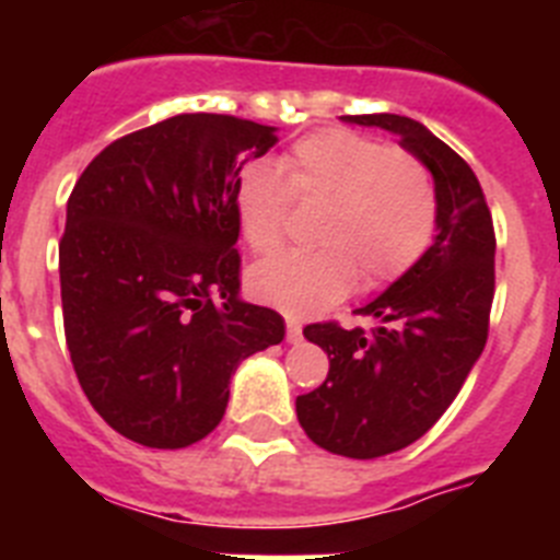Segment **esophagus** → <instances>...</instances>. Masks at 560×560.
Returning a JSON list of instances; mask_svg holds the SVG:
<instances>
[{
	"instance_id": "esophagus-1",
	"label": "esophagus",
	"mask_w": 560,
	"mask_h": 560,
	"mask_svg": "<svg viewBox=\"0 0 560 560\" xmlns=\"http://www.w3.org/2000/svg\"><path fill=\"white\" fill-rule=\"evenodd\" d=\"M285 339H289L291 345H296V341L303 339V328H300V323H296L294 316H285Z\"/></svg>"
}]
</instances>
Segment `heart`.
Wrapping results in <instances>:
<instances>
[{"label":"heart","mask_w":560,"mask_h":560,"mask_svg":"<svg viewBox=\"0 0 560 560\" xmlns=\"http://www.w3.org/2000/svg\"><path fill=\"white\" fill-rule=\"evenodd\" d=\"M294 201L323 210L316 249L283 252L249 271L252 296L291 316H308L348 294L361 275L381 289L415 269L434 244L440 196L434 173L407 148L350 131L305 133L283 156L252 162L235 187L237 226L257 255L280 249Z\"/></svg>","instance_id":"obj_1"}]
</instances>
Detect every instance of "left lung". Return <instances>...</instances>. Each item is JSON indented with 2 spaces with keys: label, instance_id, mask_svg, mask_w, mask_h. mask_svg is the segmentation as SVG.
Masks as SVG:
<instances>
[{
  "label": "left lung",
  "instance_id": "obj_1",
  "mask_svg": "<svg viewBox=\"0 0 560 560\" xmlns=\"http://www.w3.org/2000/svg\"><path fill=\"white\" fill-rule=\"evenodd\" d=\"M345 120L395 131L438 182L432 249L359 316L370 330L314 323L303 330L328 353V378L296 395V420L316 446L353 459L400 452L452 407L482 353L497 289V232L479 179L457 151L412 117L348 114Z\"/></svg>",
  "mask_w": 560,
  "mask_h": 560
}]
</instances>
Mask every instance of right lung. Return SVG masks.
I'll return each instance as SVG.
<instances>
[{
    "label": "right lung",
    "instance_id": "add662e5",
    "mask_svg": "<svg viewBox=\"0 0 560 560\" xmlns=\"http://www.w3.org/2000/svg\"><path fill=\"white\" fill-rule=\"evenodd\" d=\"M275 142L232 114H176L103 148L72 187L58 244L69 359L140 446L207 438L237 364L283 341V316L237 300L235 187Z\"/></svg>",
    "mask_w": 560,
    "mask_h": 560
}]
</instances>
